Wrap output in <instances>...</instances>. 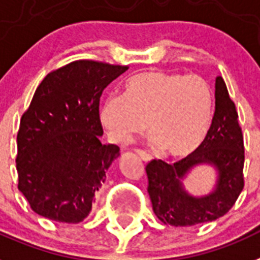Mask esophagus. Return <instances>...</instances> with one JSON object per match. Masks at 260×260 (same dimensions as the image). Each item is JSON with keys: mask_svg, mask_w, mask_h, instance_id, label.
<instances>
[{"mask_svg": "<svg viewBox=\"0 0 260 260\" xmlns=\"http://www.w3.org/2000/svg\"><path fill=\"white\" fill-rule=\"evenodd\" d=\"M137 153H138V155L141 156V159L145 160V162H149V160H151V155L146 153V151H143V150H137Z\"/></svg>", "mask_w": 260, "mask_h": 260, "instance_id": "esophagus-1", "label": "esophagus"}]
</instances>
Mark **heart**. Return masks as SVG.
<instances>
[{
  "label": "heart",
  "instance_id": "b5f03b06",
  "mask_svg": "<svg viewBox=\"0 0 260 260\" xmlns=\"http://www.w3.org/2000/svg\"><path fill=\"white\" fill-rule=\"evenodd\" d=\"M212 105V89L203 77L151 70L127 79L121 96L107 98L100 121L117 145L130 142L147 123L162 153L183 156L205 139Z\"/></svg>",
  "mask_w": 260,
  "mask_h": 260
}]
</instances>
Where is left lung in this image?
<instances>
[{
  "mask_svg": "<svg viewBox=\"0 0 260 260\" xmlns=\"http://www.w3.org/2000/svg\"><path fill=\"white\" fill-rule=\"evenodd\" d=\"M212 164L218 171L214 191L192 197L180 181L197 164ZM243 134L235 104L222 77L215 79V111L198 149L175 164L154 159L146 166L150 199L158 219L171 226H194L215 220L235 205L243 190Z\"/></svg>",
  "mask_w": 260,
  "mask_h": 260,
  "instance_id": "1",
  "label": "left lung"
}]
</instances>
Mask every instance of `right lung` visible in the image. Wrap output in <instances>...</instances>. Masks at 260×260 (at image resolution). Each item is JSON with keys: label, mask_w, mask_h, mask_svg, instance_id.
I'll return each instance as SVG.
<instances>
[{"label": "right lung", "mask_w": 260, "mask_h": 260, "mask_svg": "<svg viewBox=\"0 0 260 260\" xmlns=\"http://www.w3.org/2000/svg\"><path fill=\"white\" fill-rule=\"evenodd\" d=\"M128 66L79 59L53 70L40 83L17 134L18 190L38 215L82 222L107 169L119 156L102 145L100 98Z\"/></svg>", "instance_id": "right-lung-1"}]
</instances>
